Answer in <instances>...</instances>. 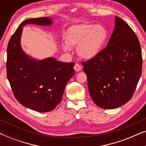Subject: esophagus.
<instances>
[{"instance_id": "esophagus-1", "label": "esophagus", "mask_w": 146, "mask_h": 146, "mask_svg": "<svg viewBox=\"0 0 146 146\" xmlns=\"http://www.w3.org/2000/svg\"><path fill=\"white\" fill-rule=\"evenodd\" d=\"M82 66L80 65L79 64H78V63L74 65V69L76 71V72L80 71L81 70H82Z\"/></svg>"}]
</instances>
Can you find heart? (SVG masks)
<instances>
[{
  "mask_svg": "<svg viewBox=\"0 0 146 146\" xmlns=\"http://www.w3.org/2000/svg\"><path fill=\"white\" fill-rule=\"evenodd\" d=\"M108 31L102 25L84 23L72 26L66 34V44L65 50L69 46H78V53L86 60L96 57L104 47L108 38Z\"/></svg>",
  "mask_w": 146,
  "mask_h": 146,
  "instance_id": "obj_1",
  "label": "heart"
}]
</instances>
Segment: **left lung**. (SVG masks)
I'll use <instances>...</instances> for the list:
<instances>
[{
  "mask_svg": "<svg viewBox=\"0 0 146 146\" xmlns=\"http://www.w3.org/2000/svg\"><path fill=\"white\" fill-rule=\"evenodd\" d=\"M82 64L96 104L103 109L118 108L131 98L140 78L142 55L138 38L127 24L115 17L106 48Z\"/></svg>",
  "mask_w": 146,
  "mask_h": 146,
  "instance_id": "left-lung-1",
  "label": "left lung"
}]
</instances>
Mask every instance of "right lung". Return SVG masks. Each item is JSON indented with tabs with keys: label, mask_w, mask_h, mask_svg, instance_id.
<instances>
[{
	"label": "right lung",
	"mask_w": 146,
	"mask_h": 146,
	"mask_svg": "<svg viewBox=\"0 0 146 146\" xmlns=\"http://www.w3.org/2000/svg\"><path fill=\"white\" fill-rule=\"evenodd\" d=\"M52 20L41 17L23 21L7 46V75L15 98L24 106L47 112L60 102L65 87L74 74V62H62L54 58L37 60L24 52L21 46L23 27L28 24L51 25Z\"/></svg>",
	"instance_id": "right-lung-1"
}]
</instances>
